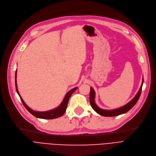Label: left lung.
Returning a JSON list of instances; mask_svg holds the SVG:
<instances>
[{"label": "left lung", "instance_id": "1", "mask_svg": "<svg viewBox=\"0 0 156 156\" xmlns=\"http://www.w3.org/2000/svg\"><path fill=\"white\" fill-rule=\"evenodd\" d=\"M143 84V79L142 80V84L141 85L140 88L138 92L137 93L136 95L134 97V98H133L131 101H130L129 103H127L126 105H123V106L121 108H117L113 110H104L98 108L95 102V91L92 88H90V104L91 105L92 108L94 109L98 114L104 116H118L120 115L124 114L127 113V112L129 111L130 109L133 108L134 107V105L136 104V102H138L141 93Z\"/></svg>", "mask_w": 156, "mask_h": 156}]
</instances>
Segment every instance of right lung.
<instances>
[{
	"label": "right lung",
	"mask_w": 156,
	"mask_h": 156,
	"mask_svg": "<svg viewBox=\"0 0 156 156\" xmlns=\"http://www.w3.org/2000/svg\"><path fill=\"white\" fill-rule=\"evenodd\" d=\"M15 86H16V92L19 95L21 101L23 103L24 107L27 109V111H29V113H30L33 116L35 117L39 118H42V119H54V118H57L59 117H61V116H63V114L65 113L66 108H67V105L68 103V101H69V98L70 96L72 95V93L76 91L77 88H74L73 89H72L70 91H68L66 95H65L63 102L60 104V105L55 109L50 110L48 111H44V112H40V111H35L33 110L32 109H30L29 107H28L26 105V104L23 101V99L22 98L21 96L20 95V93L18 91V88H17V84H16V71L15 73Z\"/></svg>",
	"instance_id": "right-lung-1"
}]
</instances>
